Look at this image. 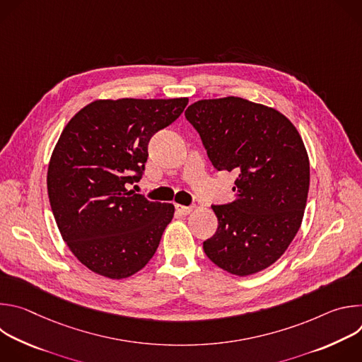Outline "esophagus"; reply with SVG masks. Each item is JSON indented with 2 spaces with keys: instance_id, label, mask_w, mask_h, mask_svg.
<instances>
[{
  "instance_id": "1",
  "label": "esophagus",
  "mask_w": 362,
  "mask_h": 362,
  "mask_svg": "<svg viewBox=\"0 0 362 362\" xmlns=\"http://www.w3.org/2000/svg\"><path fill=\"white\" fill-rule=\"evenodd\" d=\"M176 212H177L179 215H182V216H186V215H189V214H192V212H193V208H192V206H182V204H176Z\"/></svg>"
}]
</instances>
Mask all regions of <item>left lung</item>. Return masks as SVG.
Instances as JSON below:
<instances>
[{"label":"left lung","instance_id":"1","mask_svg":"<svg viewBox=\"0 0 362 362\" xmlns=\"http://www.w3.org/2000/svg\"><path fill=\"white\" fill-rule=\"evenodd\" d=\"M218 170L235 172V200L215 204V235L203 242L223 271L247 276L275 264L298 233L309 159L296 127L278 110L240 97L199 100L185 112Z\"/></svg>","mask_w":362,"mask_h":362}]
</instances>
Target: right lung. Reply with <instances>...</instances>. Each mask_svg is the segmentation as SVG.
Wrapping results in <instances>:
<instances>
[{
  "mask_svg": "<svg viewBox=\"0 0 362 362\" xmlns=\"http://www.w3.org/2000/svg\"><path fill=\"white\" fill-rule=\"evenodd\" d=\"M187 101L95 100L64 127L48 163V199L63 240L94 274L129 278L156 252L175 206L127 185L143 175L150 137L172 124Z\"/></svg>",
  "mask_w": 362,
  "mask_h": 362,
  "instance_id": "1",
  "label": "right lung"
}]
</instances>
